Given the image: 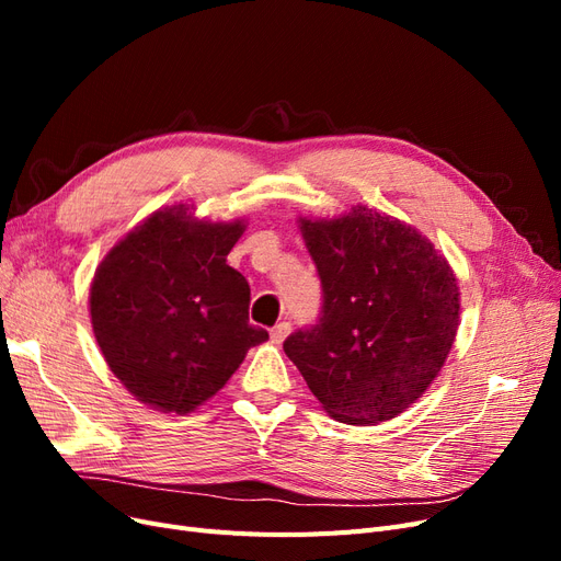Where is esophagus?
<instances>
[{
	"instance_id": "34e87169",
	"label": "esophagus",
	"mask_w": 561,
	"mask_h": 561,
	"mask_svg": "<svg viewBox=\"0 0 561 561\" xmlns=\"http://www.w3.org/2000/svg\"><path fill=\"white\" fill-rule=\"evenodd\" d=\"M290 330H293L290 322H278V325L271 330V342H274L276 346H280L285 342V336L290 334Z\"/></svg>"
}]
</instances>
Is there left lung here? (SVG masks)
Instances as JSON below:
<instances>
[{"label": "left lung", "mask_w": 561, "mask_h": 561, "mask_svg": "<svg viewBox=\"0 0 561 561\" xmlns=\"http://www.w3.org/2000/svg\"><path fill=\"white\" fill-rule=\"evenodd\" d=\"M299 229L322 311L285 339V355L332 419H396L426 393L456 339L461 299L449 262L414 227L367 206L299 217Z\"/></svg>", "instance_id": "left-lung-1"}]
</instances>
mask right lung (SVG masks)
Instances as JSON below:
<instances>
[{
	"label": "right lung",
	"mask_w": 561,
	"mask_h": 561,
	"mask_svg": "<svg viewBox=\"0 0 561 561\" xmlns=\"http://www.w3.org/2000/svg\"><path fill=\"white\" fill-rule=\"evenodd\" d=\"M243 231V219L206 222L180 203L142 219L98 264L95 342L140 402L190 414L268 339L248 322L250 285L227 264Z\"/></svg>",
	"instance_id": "add662e5"
}]
</instances>
